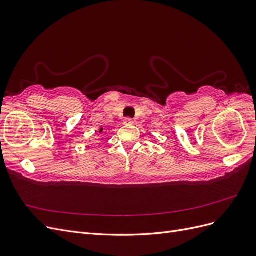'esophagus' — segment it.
Listing matches in <instances>:
<instances>
[{"instance_id":"34e87169","label":"esophagus","mask_w":256,"mask_h":256,"mask_svg":"<svg viewBox=\"0 0 256 256\" xmlns=\"http://www.w3.org/2000/svg\"><path fill=\"white\" fill-rule=\"evenodd\" d=\"M124 124H125V125H131V124H134V120H131L130 118H126L125 120H124V122H122Z\"/></svg>"}]
</instances>
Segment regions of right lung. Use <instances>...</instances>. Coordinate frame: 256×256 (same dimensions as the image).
Returning <instances> with one entry per match:
<instances>
[{"label": "right lung", "mask_w": 256, "mask_h": 256, "mask_svg": "<svg viewBox=\"0 0 256 256\" xmlns=\"http://www.w3.org/2000/svg\"><path fill=\"white\" fill-rule=\"evenodd\" d=\"M102 131H104V128L102 127V128H100V129H99V134H102Z\"/></svg>", "instance_id": "1"}]
</instances>
